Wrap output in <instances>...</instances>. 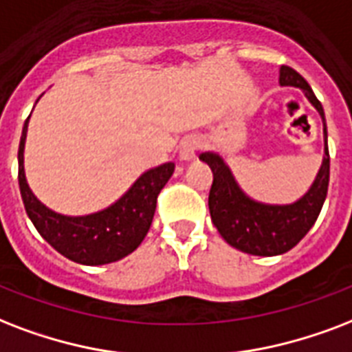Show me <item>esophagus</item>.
<instances>
[{"mask_svg": "<svg viewBox=\"0 0 352 352\" xmlns=\"http://www.w3.org/2000/svg\"><path fill=\"white\" fill-rule=\"evenodd\" d=\"M200 148V141L196 138H185L179 145V160L182 162H190L195 160L196 151Z\"/></svg>", "mask_w": 352, "mask_h": 352, "instance_id": "34e87169", "label": "esophagus"}]
</instances>
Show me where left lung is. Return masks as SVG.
Segmentation results:
<instances>
[{
  "label": "left lung",
  "mask_w": 352,
  "mask_h": 352,
  "mask_svg": "<svg viewBox=\"0 0 352 352\" xmlns=\"http://www.w3.org/2000/svg\"><path fill=\"white\" fill-rule=\"evenodd\" d=\"M280 86L303 89L305 97L312 102L323 121L325 156L314 184L298 201L287 206H272L252 200L233 178L230 167L219 154L204 152L200 160L213 170V185L209 190V213L214 228L230 246L250 255L274 257L292 250L310 231L320 217L329 189V145L323 106L314 91L298 72L283 65L279 72Z\"/></svg>",
  "instance_id": "8db88e82"
}]
</instances>
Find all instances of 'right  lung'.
<instances>
[{"label": "right lung", "instance_id": "right-lung-1", "mask_svg": "<svg viewBox=\"0 0 352 352\" xmlns=\"http://www.w3.org/2000/svg\"><path fill=\"white\" fill-rule=\"evenodd\" d=\"M29 117L23 124L18 151V182L25 211L38 233L64 257L86 266L116 263L130 255L151 230L157 195L173 176L174 163H163L141 174L116 204L102 211L84 217L54 213L32 195L27 184L23 148Z\"/></svg>", "mask_w": 352, "mask_h": 352}]
</instances>
